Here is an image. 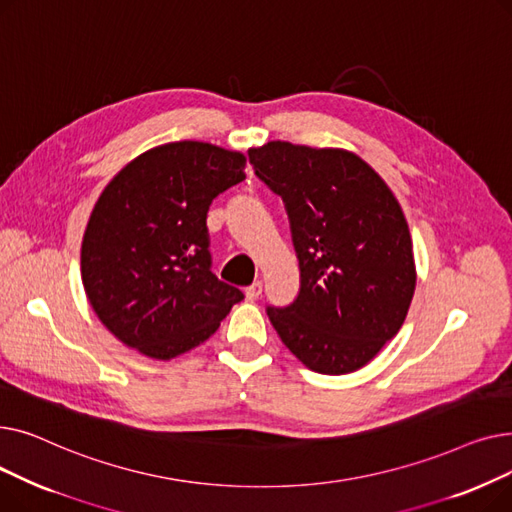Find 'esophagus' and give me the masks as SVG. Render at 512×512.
Segmentation results:
<instances>
[{
  "label": "esophagus",
  "instance_id": "1",
  "mask_svg": "<svg viewBox=\"0 0 512 512\" xmlns=\"http://www.w3.org/2000/svg\"><path fill=\"white\" fill-rule=\"evenodd\" d=\"M261 292H263V282L261 280H257V282H253L249 288H247V299L249 301H255V299H259L261 297Z\"/></svg>",
  "mask_w": 512,
  "mask_h": 512
}]
</instances>
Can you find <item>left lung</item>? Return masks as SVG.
Returning <instances> with one entry per match:
<instances>
[{
	"instance_id": "left-lung-1",
	"label": "left lung",
	"mask_w": 512,
	"mask_h": 512,
	"mask_svg": "<svg viewBox=\"0 0 512 512\" xmlns=\"http://www.w3.org/2000/svg\"><path fill=\"white\" fill-rule=\"evenodd\" d=\"M249 159L286 205L301 267L299 297L267 307L272 326L317 373L361 369L398 334L413 301V240L400 203L353 151L270 141Z\"/></svg>"
}]
</instances>
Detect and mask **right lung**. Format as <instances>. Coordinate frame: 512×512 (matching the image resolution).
<instances>
[{
  "instance_id": "add662e5",
  "label": "right lung",
  "mask_w": 512,
  "mask_h": 512,
  "mask_svg": "<svg viewBox=\"0 0 512 512\" xmlns=\"http://www.w3.org/2000/svg\"><path fill=\"white\" fill-rule=\"evenodd\" d=\"M247 157L176 141L134 157L103 188L83 236L80 276L101 324L145 357L170 361L205 342L238 288L211 272L207 211L245 180Z\"/></svg>"
}]
</instances>
